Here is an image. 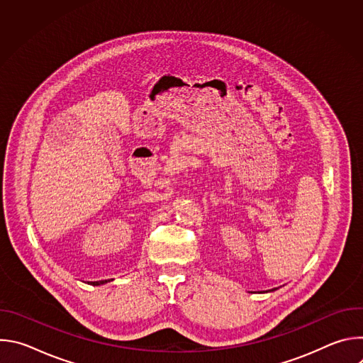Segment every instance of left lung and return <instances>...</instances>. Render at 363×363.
<instances>
[{
    "instance_id": "8db88e82",
    "label": "left lung",
    "mask_w": 363,
    "mask_h": 363,
    "mask_svg": "<svg viewBox=\"0 0 363 363\" xmlns=\"http://www.w3.org/2000/svg\"><path fill=\"white\" fill-rule=\"evenodd\" d=\"M272 290H276V289H272Z\"/></svg>"
}]
</instances>
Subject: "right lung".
Wrapping results in <instances>:
<instances>
[{"label":"right lung","instance_id":"1","mask_svg":"<svg viewBox=\"0 0 363 363\" xmlns=\"http://www.w3.org/2000/svg\"><path fill=\"white\" fill-rule=\"evenodd\" d=\"M105 283H108V280H101V281H91L90 284H91V286H100V284H105Z\"/></svg>","mask_w":363,"mask_h":363}]
</instances>
